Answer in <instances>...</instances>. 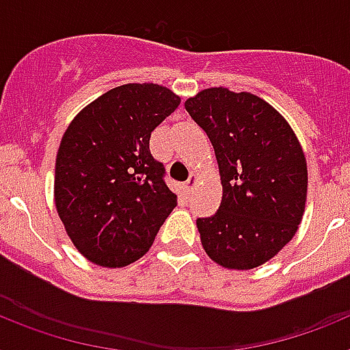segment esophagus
I'll return each instance as SVG.
<instances>
[{
	"instance_id": "obj_1",
	"label": "esophagus",
	"mask_w": 350,
	"mask_h": 350,
	"mask_svg": "<svg viewBox=\"0 0 350 350\" xmlns=\"http://www.w3.org/2000/svg\"><path fill=\"white\" fill-rule=\"evenodd\" d=\"M198 180H200V178H198L196 173H191V177L187 178V182H185V184H184V191H185V193H191V191H193L194 187H196Z\"/></svg>"
}]
</instances>
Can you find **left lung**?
Here are the masks:
<instances>
[{"label":"left lung","mask_w":350,"mask_h":350,"mask_svg":"<svg viewBox=\"0 0 350 350\" xmlns=\"http://www.w3.org/2000/svg\"><path fill=\"white\" fill-rule=\"evenodd\" d=\"M185 110L208 135L217 157L222 202L198 219L208 258L228 270H252L298 231L307 202V159L286 119L250 92L203 89Z\"/></svg>","instance_id":"1"}]
</instances>
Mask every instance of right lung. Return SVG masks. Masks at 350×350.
Segmentation results:
<instances>
[{"label":"right lung","instance_id":"obj_1","mask_svg":"<svg viewBox=\"0 0 350 350\" xmlns=\"http://www.w3.org/2000/svg\"><path fill=\"white\" fill-rule=\"evenodd\" d=\"M178 105L168 88L124 83L82 108L64 131L55 208L73 245L94 265L122 268L147 254L177 206L148 140Z\"/></svg>","mask_w":350,"mask_h":350}]
</instances>
